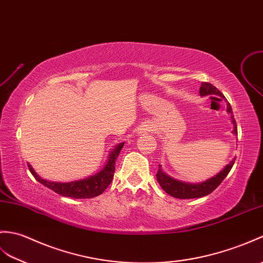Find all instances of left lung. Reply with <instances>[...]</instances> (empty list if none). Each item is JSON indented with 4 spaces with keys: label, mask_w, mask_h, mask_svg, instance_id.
Returning <instances> with one entry per match:
<instances>
[{
    "label": "left lung",
    "mask_w": 263,
    "mask_h": 263,
    "mask_svg": "<svg viewBox=\"0 0 263 263\" xmlns=\"http://www.w3.org/2000/svg\"><path fill=\"white\" fill-rule=\"evenodd\" d=\"M199 94L200 96L218 95L219 97H222V99L225 100V97L221 91L210 83H204V82L201 83L200 88H199ZM227 111L229 114H231V122L233 123V131H232V133H234L235 136H237L236 122L234 120L233 112H232V107L229 102H227ZM234 162H235V158H233V159L231 160V162L228 163L227 166L223 168V170H221L217 175H215L214 177H212V178L207 179L203 182H198V184H192V182L177 180L164 173L160 166L159 170H158L157 173V180L160 184L163 191L173 197L180 198V199L204 197L206 195L211 194L214 189H216L219 186V184H221L225 177H227L231 172Z\"/></svg>",
    "instance_id": "left-lung-1"
}]
</instances>
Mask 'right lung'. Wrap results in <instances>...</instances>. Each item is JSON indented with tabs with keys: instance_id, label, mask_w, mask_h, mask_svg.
I'll return each instance as SVG.
<instances>
[{
	"instance_id": "right-lung-1",
	"label": "right lung",
	"mask_w": 263,
	"mask_h": 263,
	"mask_svg": "<svg viewBox=\"0 0 263 263\" xmlns=\"http://www.w3.org/2000/svg\"><path fill=\"white\" fill-rule=\"evenodd\" d=\"M124 142H121L114 146V149L109 151L106 163L104 167L100 170L99 173L95 175L88 176L87 178L79 179L70 182H56V181H49L46 180L34 172V169L30 163H28V167L30 173L33 175L34 178L38 180L40 184L50 188L51 191L57 193L62 196L70 197V198H93L95 196H99L108 185L112 182L114 172H115V161H117L120 152L123 148Z\"/></svg>"
}]
</instances>
